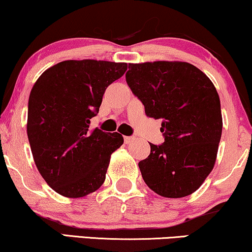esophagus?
I'll return each instance as SVG.
<instances>
[{"label": "esophagus", "mask_w": 252, "mask_h": 252, "mask_svg": "<svg viewBox=\"0 0 252 252\" xmlns=\"http://www.w3.org/2000/svg\"><path fill=\"white\" fill-rule=\"evenodd\" d=\"M124 140H125V143L128 145V143H132L133 141H135V138H134V136H125Z\"/></svg>", "instance_id": "obj_1"}]
</instances>
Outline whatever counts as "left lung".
I'll return each mask as SVG.
<instances>
[{"label": "left lung", "instance_id": "obj_1", "mask_svg": "<svg viewBox=\"0 0 252 252\" xmlns=\"http://www.w3.org/2000/svg\"><path fill=\"white\" fill-rule=\"evenodd\" d=\"M126 82L150 118L162 119V145H150L139 162L149 189L166 198L198 190L217 159L222 133L220 98L214 84L188 62L129 63Z\"/></svg>", "mask_w": 252, "mask_h": 252}]
</instances>
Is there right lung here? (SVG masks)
I'll return each mask as SVG.
<instances>
[{"instance_id": "right-lung-1", "label": "right lung", "mask_w": 252, "mask_h": 252, "mask_svg": "<svg viewBox=\"0 0 252 252\" xmlns=\"http://www.w3.org/2000/svg\"><path fill=\"white\" fill-rule=\"evenodd\" d=\"M127 63L97 60L59 62L40 75L29 97L28 138L35 165L59 194L81 198L102 186L118 133L89 129L106 88Z\"/></svg>"}]
</instances>
